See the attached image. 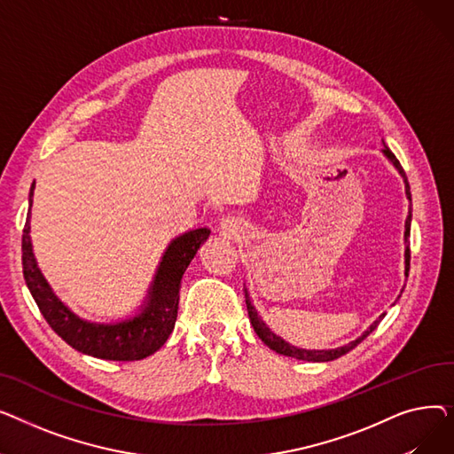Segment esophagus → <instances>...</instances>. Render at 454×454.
I'll list each match as a JSON object with an SVG mask.
<instances>
[{
	"mask_svg": "<svg viewBox=\"0 0 454 454\" xmlns=\"http://www.w3.org/2000/svg\"><path fill=\"white\" fill-rule=\"evenodd\" d=\"M223 228H224V230H228V231H233V230H231V228H233V226H231V221H228V219H226V221L223 223Z\"/></svg>",
	"mask_w": 454,
	"mask_h": 454,
	"instance_id": "34e87169",
	"label": "esophagus"
}]
</instances>
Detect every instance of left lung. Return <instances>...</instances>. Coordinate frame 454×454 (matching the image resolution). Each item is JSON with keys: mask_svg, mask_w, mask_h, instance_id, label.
<instances>
[{"mask_svg": "<svg viewBox=\"0 0 454 454\" xmlns=\"http://www.w3.org/2000/svg\"><path fill=\"white\" fill-rule=\"evenodd\" d=\"M383 141V139H380ZM383 153L385 158L395 167V171L401 175L403 182H404V195H407L411 206H409V215H407V221H404V276H409V269H411V247H409V237H411V223H412V195H411V185H409V180H407V175H404L403 167L399 163V160L394 156V153L387 147V143L383 141ZM403 293V291H401ZM245 298H247V307H248V317H250V322H252V327L254 331L257 333V337L263 340L272 351L279 353V355H285V356H293V359H298V361H307V363H329V361H335L339 359V356L346 355L348 351H351L355 346H359L370 333L379 325V322L385 318V313L380 315L364 333L359 337L351 340L349 344L346 346H340V348H335V349H303V348H296L293 344H289L287 340H283L279 335H276V333L263 322V318L259 317L257 309L254 307L252 303V298L248 294V289L245 285ZM399 298V296H397Z\"/></svg>", "mask_w": 454, "mask_h": 454, "instance_id": "obj_1", "label": "left lung"}]
</instances>
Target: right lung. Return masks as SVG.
<instances>
[{
	"mask_svg": "<svg viewBox=\"0 0 454 454\" xmlns=\"http://www.w3.org/2000/svg\"><path fill=\"white\" fill-rule=\"evenodd\" d=\"M33 195L35 182L29 191V213L21 235V265L29 293L47 324L71 348L95 359L139 361L158 351L175 329L182 276L211 230L184 231L167 245L147 294L132 317L117 322H90L71 311L53 293L36 263L31 243Z\"/></svg>",
	"mask_w": 454,
	"mask_h": 454,
	"instance_id": "right-lung-1",
	"label": "right lung"
}]
</instances>
